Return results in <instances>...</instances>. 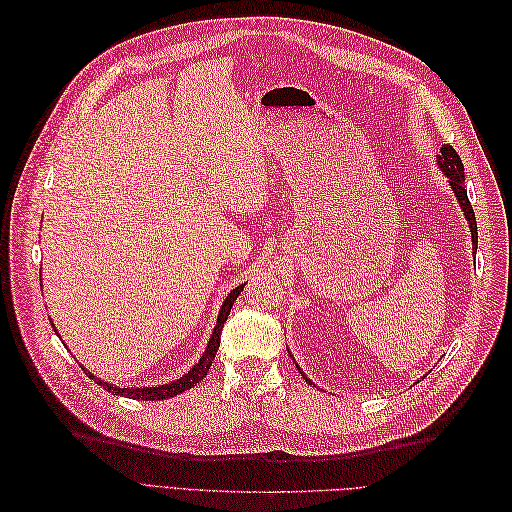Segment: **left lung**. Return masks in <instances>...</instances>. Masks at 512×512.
I'll return each instance as SVG.
<instances>
[{"label": "left lung", "instance_id": "left-lung-1", "mask_svg": "<svg viewBox=\"0 0 512 512\" xmlns=\"http://www.w3.org/2000/svg\"><path fill=\"white\" fill-rule=\"evenodd\" d=\"M438 166L442 173L448 179V185H451V190L455 192L457 200H459V207L463 209V215H466V220L470 224V232H472V245H474V252H476V243H478V232H476V218H474V209L468 200V192H466V175H463V164L461 158L457 156V151L451 145H442L440 149V156H438ZM299 367V365H297ZM299 371L303 374V369L299 367ZM303 378L307 380V376L303 374ZM309 382V380H307Z\"/></svg>", "mask_w": 512, "mask_h": 512}]
</instances>
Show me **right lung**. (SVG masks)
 <instances>
[{"label": "right lung", "instance_id": "right-lung-1", "mask_svg": "<svg viewBox=\"0 0 512 512\" xmlns=\"http://www.w3.org/2000/svg\"><path fill=\"white\" fill-rule=\"evenodd\" d=\"M243 286H245V284L237 286L235 290H230L226 301H224L222 307H220L218 322H215L213 333H211V337H209V344H207L203 356H200L198 363H196L190 371H185V374H183L181 378H177V380H173V382H168V384L141 386V389H134V386H132V389H119V386H113V384H108V382L96 378L94 374H91V371H87V369L83 367L85 374H87L91 380H94L96 384H100L102 389L108 391V393L123 395V397H130V399H143V401L168 399V397H175V395H179V393H183V391L192 389V386H196L200 380H203V378L207 376V371H209V367H211V363H213V359H215V352H218V348H220V335H222V329H224V322H226V318H228V314H230L232 303H235L237 297L241 294Z\"/></svg>", "mask_w": 512, "mask_h": 512}]
</instances>
